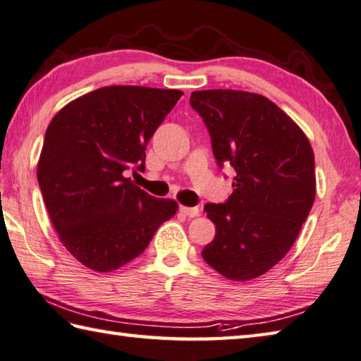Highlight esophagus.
<instances>
[{"mask_svg":"<svg viewBox=\"0 0 361 361\" xmlns=\"http://www.w3.org/2000/svg\"><path fill=\"white\" fill-rule=\"evenodd\" d=\"M180 211L185 214L187 217H190V219H193V217H198L200 216V209L198 207H187V206H180Z\"/></svg>","mask_w":361,"mask_h":361,"instance_id":"obj_1","label":"esophagus"}]
</instances>
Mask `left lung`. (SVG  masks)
<instances>
[{
    "label": "left lung",
    "instance_id": "8db88e82",
    "mask_svg": "<svg viewBox=\"0 0 361 361\" xmlns=\"http://www.w3.org/2000/svg\"><path fill=\"white\" fill-rule=\"evenodd\" d=\"M220 168L236 171L231 197L204 206L216 238L201 252L226 279H255L292 249L315 198L314 152L281 107L243 90L193 92Z\"/></svg>",
    "mask_w": 361,
    "mask_h": 361
}]
</instances>
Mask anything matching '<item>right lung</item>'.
I'll return each mask as SVG.
<instances>
[{
  "label": "right lung",
  "mask_w": 361,
  "mask_h": 361,
  "mask_svg": "<svg viewBox=\"0 0 361 361\" xmlns=\"http://www.w3.org/2000/svg\"><path fill=\"white\" fill-rule=\"evenodd\" d=\"M180 90L98 88L49 123L37 161L44 203L61 244L88 269L111 273L142 254L174 200L150 197L125 171L145 169V147Z\"/></svg>",
  "instance_id": "1"
}]
</instances>
